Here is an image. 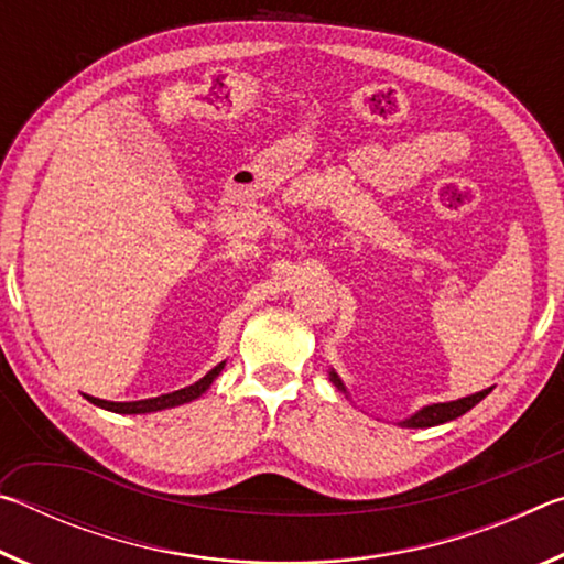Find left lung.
<instances>
[{
	"instance_id": "1",
	"label": "left lung",
	"mask_w": 564,
	"mask_h": 564,
	"mask_svg": "<svg viewBox=\"0 0 564 564\" xmlns=\"http://www.w3.org/2000/svg\"><path fill=\"white\" fill-rule=\"evenodd\" d=\"M328 378H330V383L336 386L343 395H346L348 400H350V395H348V388H346V383H343L340 380V376L336 373V370H328ZM492 388H485V390H480V393H473V395H467V398H457V400H447V403H433V405H423L420 410H415L413 415H408V417H403V420H398V425L400 427H433V425H441V423H447V420H455V417H460V415H465L467 410L470 408H475L477 403H480V400L490 393Z\"/></svg>"
}]
</instances>
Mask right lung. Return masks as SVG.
<instances>
[{
	"label": "right lung",
	"mask_w": 564,
	"mask_h": 564,
	"mask_svg": "<svg viewBox=\"0 0 564 564\" xmlns=\"http://www.w3.org/2000/svg\"><path fill=\"white\" fill-rule=\"evenodd\" d=\"M226 366V360L218 362L216 368L208 370V373L196 380L194 386H186L181 390H174V393H166V395H156V398H144V400H127V403H117V400H101V398H94V395H84L94 403L97 408L104 410H111V413H121V415H144V413H156V410H166V408H176V405H184L191 403V400L202 398L208 388H212L214 380L221 376V370Z\"/></svg>",
	"instance_id": "1"
}]
</instances>
